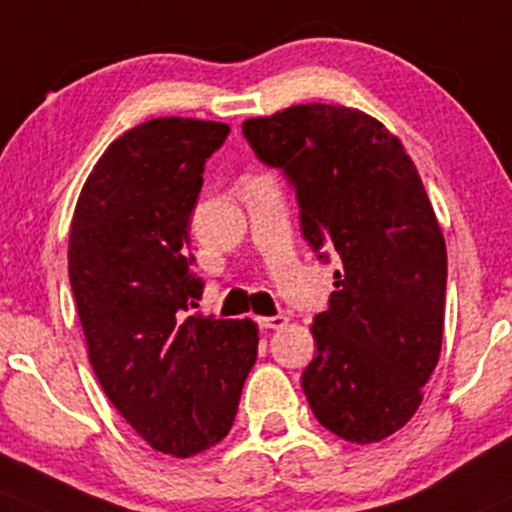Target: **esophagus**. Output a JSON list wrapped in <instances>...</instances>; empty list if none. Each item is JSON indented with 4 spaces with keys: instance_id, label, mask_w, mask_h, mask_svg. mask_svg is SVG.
<instances>
[{
    "instance_id": "obj_1",
    "label": "esophagus",
    "mask_w": 512,
    "mask_h": 512,
    "mask_svg": "<svg viewBox=\"0 0 512 512\" xmlns=\"http://www.w3.org/2000/svg\"><path fill=\"white\" fill-rule=\"evenodd\" d=\"M258 325H261L263 330H281L288 325V318L286 315H271V318H258Z\"/></svg>"
}]
</instances>
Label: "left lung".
I'll list each match as a JSON object with an SVG mask.
<instances>
[{
  "label": "left lung",
  "mask_w": 512,
  "mask_h": 512,
  "mask_svg": "<svg viewBox=\"0 0 512 512\" xmlns=\"http://www.w3.org/2000/svg\"><path fill=\"white\" fill-rule=\"evenodd\" d=\"M244 135L291 179L308 244L340 258L310 325V409L340 439L377 444L416 414L444 337L446 241L419 172L397 135L345 105H291Z\"/></svg>",
  "instance_id": "left-lung-1"
}]
</instances>
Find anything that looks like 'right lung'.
Returning <instances> with one entry per match:
<instances>
[{
    "mask_svg": "<svg viewBox=\"0 0 512 512\" xmlns=\"http://www.w3.org/2000/svg\"><path fill=\"white\" fill-rule=\"evenodd\" d=\"M229 125L152 118L108 145L76 202L68 278L88 360L113 407L155 451L187 458L234 424L256 362L254 320L187 315L189 217Z\"/></svg>",
    "mask_w": 512,
    "mask_h": 512,
    "instance_id": "obj_1",
    "label": "right lung"
}]
</instances>
